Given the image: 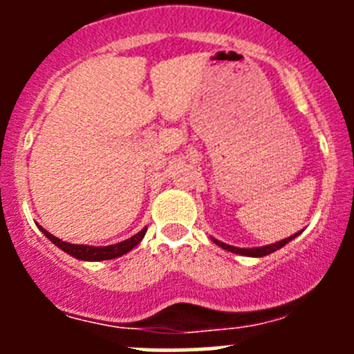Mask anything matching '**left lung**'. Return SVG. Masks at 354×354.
<instances>
[{"label": "left lung", "mask_w": 354, "mask_h": 354, "mask_svg": "<svg viewBox=\"0 0 354 354\" xmlns=\"http://www.w3.org/2000/svg\"><path fill=\"white\" fill-rule=\"evenodd\" d=\"M296 236H298V233H296V234H292V236H289V238H286V240H283V241H277V243L267 245V246H259V248H236V246L226 245V243H223V241H217V240H214V238H212V240H214V243H216V245H219L221 248L227 250V252L238 253V255H245V257H266V255H269V253L276 252V250L283 248L284 245L289 243V241H291L292 238H296Z\"/></svg>", "instance_id": "8db88e82"}]
</instances>
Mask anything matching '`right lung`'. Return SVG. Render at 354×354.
Listing matches in <instances>:
<instances>
[{
	"label": "right lung",
	"mask_w": 354,
	"mask_h": 354,
	"mask_svg": "<svg viewBox=\"0 0 354 354\" xmlns=\"http://www.w3.org/2000/svg\"><path fill=\"white\" fill-rule=\"evenodd\" d=\"M42 233L46 234V236L49 238V240L53 241L58 248H62L63 252L70 253L71 257H75V259H80V260H91V262H97V260H111V259H116V257H121L124 255L127 252H130L133 246H137L138 243L142 241V238L145 236V227L140 231V233H137L135 236L128 238V240L121 241V243H116V245H109V246H88V245H71V243H66V241H62L58 240L56 236H53L51 233H48L46 230H42Z\"/></svg>",
	"instance_id": "obj_1"
}]
</instances>
